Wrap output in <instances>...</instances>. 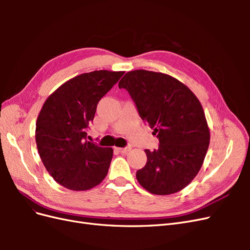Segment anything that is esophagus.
I'll return each mask as SVG.
<instances>
[{
	"label": "esophagus",
	"mask_w": 250,
	"mask_h": 250,
	"mask_svg": "<svg viewBox=\"0 0 250 250\" xmlns=\"http://www.w3.org/2000/svg\"><path fill=\"white\" fill-rule=\"evenodd\" d=\"M118 152H120V153H127V152H129L130 151V147H125V148H115Z\"/></svg>",
	"instance_id": "1"
}]
</instances>
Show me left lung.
<instances>
[{
  "label": "left lung",
  "mask_w": 250,
  "mask_h": 250,
  "mask_svg": "<svg viewBox=\"0 0 250 250\" xmlns=\"http://www.w3.org/2000/svg\"><path fill=\"white\" fill-rule=\"evenodd\" d=\"M119 88L129 93L143 121L160 141L146 149L147 163L137 171L146 190L169 195L183 190L199 172L209 144V129L201 104L184 83L163 73L128 72Z\"/></svg>",
  "instance_id": "1"
}]
</instances>
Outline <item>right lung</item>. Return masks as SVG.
<instances>
[{
	"label": "right lung",
	"instance_id": "right-lung-1",
	"mask_svg": "<svg viewBox=\"0 0 250 250\" xmlns=\"http://www.w3.org/2000/svg\"><path fill=\"white\" fill-rule=\"evenodd\" d=\"M123 74H81L58 87L40 112L35 130L40 156L50 175L69 190H89L107 175L113 150L86 141V131L98 103Z\"/></svg>",
	"mask_w": 250,
	"mask_h": 250
}]
</instances>
